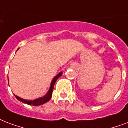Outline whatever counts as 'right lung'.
I'll use <instances>...</instances> for the list:
<instances>
[{"instance_id":"obj_1","label":"right lung","mask_w":128,"mask_h":128,"mask_svg":"<svg viewBox=\"0 0 128 128\" xmlns=\"http://www.w3.org/2000/svg\"><path fill=\"white\" fill-rule=\"evenodd\" d=\"M62 74V72H60V73H58V74L54 78L53 80H52L51 85H50V89H49L48 92H47L46 95H44V96H42V97L34 99V100H27V99H22L21 97H19V96L15 95V94H14V96H15V97H16V99H18V101H21V102H22V103H25V104H27V105H34V106H38V105H43V104H44V103H46V102H48V101H49L50 100L52 96V92H53L54 84H55L58 78L60 76H61V75Z\"/></svg>"}]
</instances>
